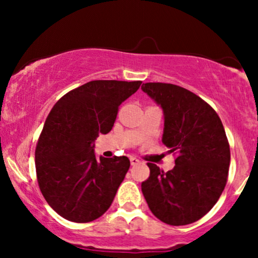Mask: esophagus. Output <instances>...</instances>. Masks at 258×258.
Instances as JSON below:
<instances>
[{"instance_id":"esophagus-1","label":"esophagus","mask_w":258,"mask_h":258,"mask_svg":"<svg viewBox=\"0 0 258 258\" xmlns=\"http://www.w3.org/2000/svg\"><path fill=\"white\" fill-rule=\"evenodd\" d=\"M130 161H131L132 166H136V165H138L139 162H141L137 158H133V156H132V158H130Z\"/></svg>"}]
</instances>
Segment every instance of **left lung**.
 <instances>
[{
    "mask_svg": "<svg viewBox=\"0 0 258 258\" xmlns=\"http://www.w3.org/2000/svg\"><path fill=\"white\" fill-rule=\"evenodd\" d=\"M142 90L162 108V143L176 155V165L167 172L148 162L150 176L142 182V193L160 221L190 224L214 207L227 184L226 131L214 108L193 92L162 82H147Z\"/></svg>",
    "mask_w": 258,
    "mask_h": 258,
    "instance_id": "1",
    "label": "left lung"
}]
</instances>
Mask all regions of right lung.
Segmentation results:
<instances>
[{
	"label": "right lung",
	"mask_w": 258,
	"mask_h": 258,
	"mask_svg": "<svg viewBox=\"0 0 258 258\" xmlns=\"http://www.w3.org/2000/svg\"><path fill=\"white\" fill-rule=\"evenodd\" d=\"M141 84L94 80L68 92L49 111L36 144L35 166L43 198L65 220L87 223L110 207L130 160H97L93 142L111 131L120 104Z\"/></svg>",
	"instance_id": "1"
}]
</instances>
